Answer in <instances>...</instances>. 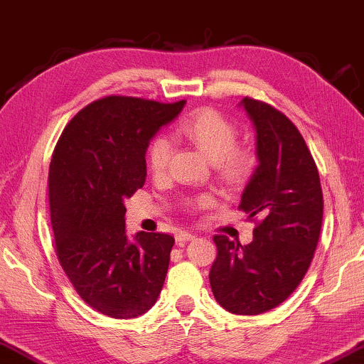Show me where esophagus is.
<instances>
[{
  "instance_id": "esophagus-1",
  "label": "esophagus",
  "mask_w": 364,
  "mask_h": 364,
  "mask_svg": "<svg viewBox=\"0 0 364 364\" xmlns=\"http://www.w3.org/2000/svg\"><path fill=\"white\" fill-rule=\"evenodd\" d=\"M176 238L178 243H186V241H191V240H195L197 236H195L193 233H188V231H178V233L176 235Z\"/></svg>"
}]
</instances>
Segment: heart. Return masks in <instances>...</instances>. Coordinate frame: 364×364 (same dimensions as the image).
<instances>
[{"label": "heart", "instance_id": "heart-1", "mask_svg": "<svg viewBox=\"0 0 364 364\" xmlns=\"http://www.w3.org/2000/svg\"><path fill=\"white\" fill-rule=\"evenodd\" d=\"M177 134L188 141L213 161L215 171L230 183L243 182L256 169V152L250 146L236 143L238 128L217 109L203 108L177 126ZM172 146L166 138H156L147 149V166L154 176H162L169 167ZM217 198L213 193H200L187 198L192 210L213 207Z\"/></svg>", "mask_w": 364, "mask_h": 364}]
</instances>
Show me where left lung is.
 <instances>
[{
	"label": "left lung",
	"mask_w": 364,
	"mask_h": 364,
	"mask_svg": "<svg viewBox=\"0 0 364 364\" xmlns=\"http://www.w3.org/2000/svg\"><path fill=\"white\" fill-rule=\"evenodd\" d=\"M255 121L259 166L240 210L255 221L250 245L215 235L210 286L221 307L257 315L296 291L314 259L323 218L318 169L297 126L269 103L243 98Z\"/></svg>",
	"instance_id": "1"
}]
</instances>
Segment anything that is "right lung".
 Masks as SVG:
<instances>
[{
	"label": "right lung",
	"mask_w": 364,
	"mask_h": 364,
	"mask_svg": "<svg viewBox=\"0 0 364 364\" xmlns=\"http://www.w3.org/2000/svg\"><path fill=\"white\" fill-rule=\"evenodd\" d=\"M183 103L121 95L97 100L68 121L52 152L57 259L78 296L108 317L143 315L164 286L173 236L139 231L128 241L124 200L143 188L147 144Z\"/></svg>",
	"instance_id": "right-lung-1"
}]
</instances>
